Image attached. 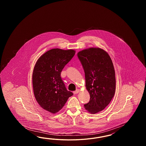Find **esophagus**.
Returning <instances> with one entry per match:
<instances>
[{
  "mask_svg": "<svg viewBox=\"0 0 146 146\" xmlns=\"http://www.w3.org/2000/svg\"><path fill=\"white\" fill-rule=\"evenodd\" d=\"M79 92H80V90H79V89H77V90H76L75 91H74V93L76 94H77V93H79Z\"/></svg>",
  "mask_w": 146,
  "mask_h": 146,
  "instance_id": "esophagus-1",
  "label": "esophagus"
}]
</instances>
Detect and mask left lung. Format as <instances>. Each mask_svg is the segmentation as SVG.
Segmentation results:
<instances>
[{
	"mask_svg": "<svg viewBox=\"0 0 146 146\" xmlns=\"http://www.w3.org/2000/svg\"><path fill=\"white\" fill-rule=\"evenodd\" d=\"M85 74L86 87L90 94L85 109L91 114L102 111L114 96L115 70L108 53L100 48L91 47L77 54Z\"/></svg>",
	"mask_w": 146,
	"mask_h": 146,
	"instance_id": "8db88e82",
	"label": "left lung"
}]
</instances>
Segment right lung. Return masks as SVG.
<instances>
[{"instance_id": "right-lung-1", "label": "right lung", "mask_w": 146, "mask_h": 146, "mask_svg": "<svg viewBox=\"0 0 146 146\" xmlns=\"http://www.w3.org/2000/svg\"><path fill=\"white\" fill-rule=\"evenodd\" d=\"M76 53L73 50L54 48L38 59L32 74L34 96L42 108L55 114L65 104L72 92L66 88L60 74Z\"/></svg>"}]
</instances>
